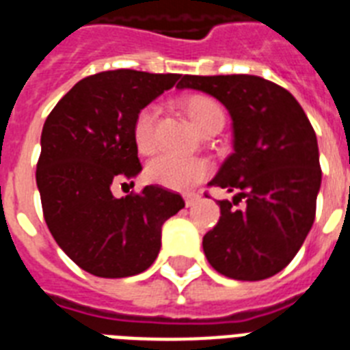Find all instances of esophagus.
Wrapping results in <instances>:
<instances>
[{
	"label": "esophagus",
	"mask_w": 350,
	"mask_h": 350,
	"mask_svg": "<svg viewBox=\"0 0 350 350\" xmlns=\"http://www.w3.org/2000/svg\"><path fill=\"white\" fill-rule=\"evenodd\" d=\"M198 198H200V195L195 191H188V193H184V200H186V206L188 208H191L193 204L198 202Z\"/></svg>",
	"instance_id": "1"
}]
</instances>
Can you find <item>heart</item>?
<instances>
[{"mask_svg": "<svg viewBox=\"0 0 350 350\" xmlns=\"http://www.w3.org/2000/svg\"><path fill=\"white\" fill-rule=\"evenodd\" d=\"M184 111L197 130L204 131L211 128H222L226 113L222 106L208 96H188L183 100ZM159 108L155 105L144 106L133 121V142L141 153H152L155 148V124H157ZM211 172L208 161L197 157H183L173 153H161L146 164V178L150 183L170 189H188L193 184L200 183Z\"/></svg>", "mask_w": 350, "mask_h": 350, "instance_id": "b5f03b06", "label": "heart"}]
</instances>
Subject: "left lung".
<instances>
[{
	"instance_id": "left-lung-1",
	"label": "left lung",
	"mask_w": 350,
	"mask_h": 350,
	"mask_svg": "<svg viewBox=\"0 0 350 350\" xmlns=\"http://www.w3.org/2000/svg\"><path fill=\"white\" fill-rule=\"evenodd\" d=\"M219 99L233 121V150L211 186L234 193L219 200L220 219L202 247L215 271L256 282L280 273L304 244L321 184L317 133L289 92L258 75H184ZM245 198L244 208L234 206Z\"/></svg>"
}]
</instances>
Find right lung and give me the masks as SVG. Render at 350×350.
<instances>
[{"label":"right lung","instance_id":"obj_1","mask_svg":"<svg viewBox=\"0 0 350 350\" xmlns=\"http://www.w3.org/2000/svg\"><path fill=\"white\" fill-rule=\"evenodd\" d=\"M178 79L100 72L81 79L44 121L36 172L44 222L90 275L124 278L146 271L161 251L162 226L184 208L178 193L161 186L121 198L111 193V184H126L142 170L131 133L137 113Z\"/></svg>","mask_w":350,"mask_h":350}]
</instances>
